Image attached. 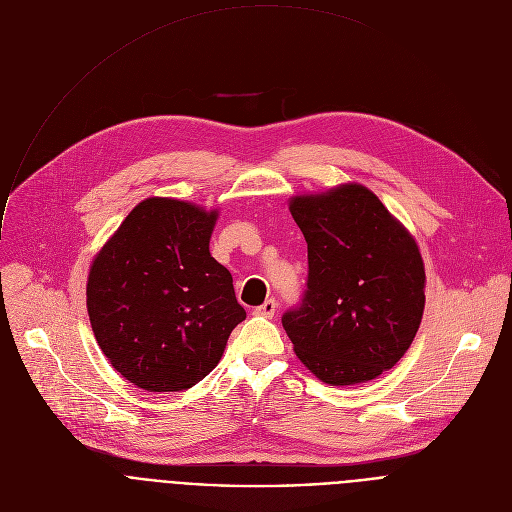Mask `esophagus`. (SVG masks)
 Wrapping results in <instances>:
<instances>
[{"label": "esophagus", "instance_id": "34e87169", "mask_svg": "<svg viewBox=\"0 0 512 512\" xmlns=\"http://www.w3.org/2000/svg\"><path fill=\"white\" fill-rule=\"evenodd\" d=\"M275 310H277V302H275V298H269V300H265L261 306L255 308V314H257V316H263V318H273Z\"/></svg>", "mask_w": 512, "mask_h": 512}]
</instances>
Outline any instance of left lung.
<instances>
[{
  "label": "left lung",
  "instance_id": "8db88e82",
  "mask_svg": "<svg viewBox=\"0 0 512 512\" xmlns=\"http://www.w3.org/2000/svg\"><path fill=\"white\" fill-rule=\"evenodd\" d=\"M291 216L308 243V281L281 324L306 367L328 385L393 369L425 306V271L411 235L360 184L296 196Z\"/></svg>",
  "mask_w": 512,
  "mask_h": 512
}]
</instances>
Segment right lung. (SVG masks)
<instances>
[{
	"instance_id": "add662e5",
	"label": "right lung",
	"mask_w": 512,
	"mask_h": 512,
	"mask_svg": "<svg viewBox=\"0 0 512 512\" xmlns=\"http://www.w3.org/2000/svg\"><path fill=\"white\" fill-rule=\"evenodd\" d=\"M216 210L139 202L93 261L87 310L103 354L139 389L184 391L221 360L247 318L210 251Z\"/></svg>"
}]
</instances>
